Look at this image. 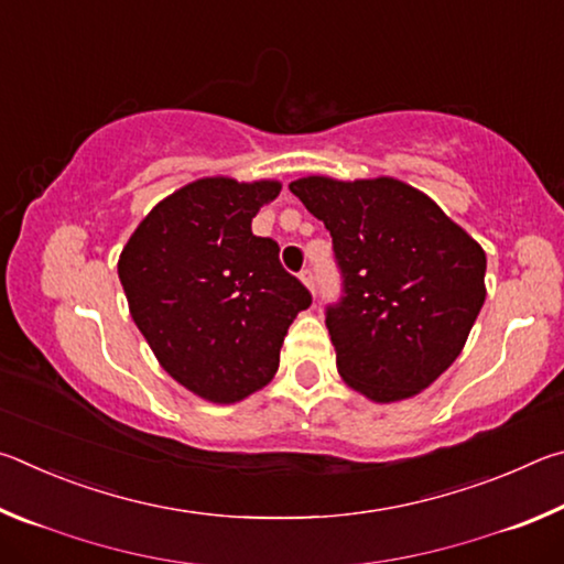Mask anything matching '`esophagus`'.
<instances>
[{
	"mask_svg": "<svg viewBox=\"0 0 564 564\" xmlns=\"http://www.w3.org/2000/svg\"><path fill=\"white\" fill-rule=\"evenodd\" d=\"M299 279H301V283L305 285V289H308L311 293H316V281H313V271L311 269H303L299 273Z\"/></svg>",
	"mask_w": 564,
	"mask_h": 564,
	"instance_id": "34e87169",
	"label": "esophagus"
}]
</instances>
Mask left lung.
I'll list each match as a JSON object with an SVG mask.
<instances>
[{
	"label": "left lung",
	"mask_w": 564,
	"mask_h": 564,
	"mask_svg": "<svg viewBox=\"0 0 564 564\" xmlns=\"http://www.w3.org/2000/svg\"><path fill=\"white\" fill-rule=\"evenodd\" d=\"M326 224L346 295L326 326L343 383L373 403L408 400L460 356L485 295L482 246L423 191L393 176L289 184Z\"/></svg>",
	"instance_id": "1"
}]
</instances>
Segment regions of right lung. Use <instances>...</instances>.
Segmentation results:
<instances>
[{"mask_svg": "<svg viewBox=\"0 0 564 564\" xmlns=\"http://www.w3.org/2000/svg\"><path fill=\"white\" fill-rule=\"evenodd\" d=\"M281 181L204 176L151 208L119 256L129 313L159 366L188 393L241 403L271 383L311 293L279 243L251 231Z\"/></svg>", "mask_w": 564, "mask_h": 564, "instance_id": "right-lung-1", "label": "right lung"}]
</instances>
